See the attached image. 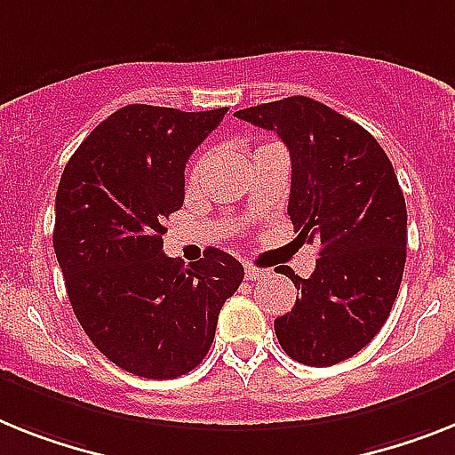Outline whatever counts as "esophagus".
Masks as SVG:
<instances>
[{"instance_id": "obj_1", "label": "esophagus", "mask_w": 455, "mask_h": 455, "mask_svg": "<svg viewBox=\"0 0 455 455\" xmlns=\"http://www.w3.org/2000/svg\"><path fill=\"white\" fill-rule=\"evenodd\" d=\"M263 275H266V270L257 268V266H247V268H245V277H247V280H250V282L261 280Z\"/></svg>"}]
</instances>
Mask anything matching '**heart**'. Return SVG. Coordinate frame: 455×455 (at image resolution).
<instances>
[{
    "label": "heart",
    "instance_id": "1",
    "mask_svg": "<svg viewBox=\"0 0 455 455\" xmlns=\"http://www.w3.org/2000/svg\"><path fill=\"white\" fill-rule=\"evenodd\" d=\"M261 148H266V145H259L257 150H261ZM257 150H254V152H257ZM204 164H205V156H198L196 162H194V166H192V173H189V180H192V182L198 180V175H201V171H204Z\"/></svg>",
    "mask_w": 455,
    "mask_h": 455
}]
</instances>
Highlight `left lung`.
Wrapping results in <instances>:
<instances>
[{
	"mask_svg": "<svg viewBox=\"0 0 455 455\" xmlns=\"http://www.w3.org/2000/svg\"><path fill=\"white\" fill-rule=\"evenodd\" d=\"M275 132L291 155L289 217L316 243L315 273L291 277L299 299L275 319L282 349L328 368L363 349L391 315L407 259V205L391 159L372 133L310 97L238 110Z\"/></svg>",
	"mask_w": 455,
	"mask_h": 455,
	"instance_id": "1",
	"label": "left lung"
}]
</instances>
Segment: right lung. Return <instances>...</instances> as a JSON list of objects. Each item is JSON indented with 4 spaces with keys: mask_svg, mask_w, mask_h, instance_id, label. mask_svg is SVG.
Segmentation results:
<instances>
[{
    "mask_svg": "<svg viewBox=\"0 0 455 455\" xmlns=\"http://www.w3.org/2000/svg\"><path fill=\"white\" fill-rule=\"evenodd\" d=\"M228 108L185 113L132 104L68 159L55 198V247L87 338L122 370L173 379L215 339L245 270L208 247L189 268L164 254V221L185 201V164Z\"/></svg>",
    "mask_w": 455,
    "mask_h": 455,
    "instance_id": "obj_1",
    "label": "right lung"
}]
</instances>
